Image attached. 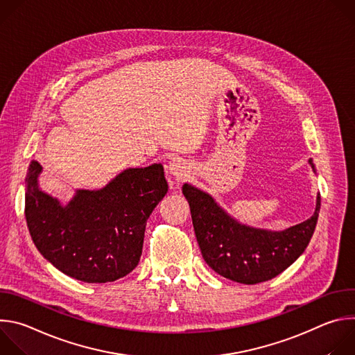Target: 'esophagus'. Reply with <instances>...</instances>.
Segmentation results:
<instances>
[{
  "label": "esophagus",
  "mask_w": 355,
  "mask_h": 355,
  "mask_svg": "<svg viewBox=\"0 0 355 355\" xmlns=\"http://www.w3.org/2000/svg\"><path fill=\"white\" fill-rule=\"evenodd\" d=\"M188 167H187V163L181 159H174L170 162V166H168V173L175 177L177 180H181L187 175V171Z\"/></svg>",
  "instance_id": "obj_1"
}]
</instances>
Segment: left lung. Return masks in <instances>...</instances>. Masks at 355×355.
<instances>
[{
    "instance_id": "1",
    "label": "left lung",
    "mask_w": 355,
    "mask_h": 355,
    "mask_svg": "<svg viewBox=\"0 0 355 355\" xmlns=\"http://www.w3.org/2000/svg\"><path fill=\"white\" fill-rule=\"evenodd\" d=\"M315 171L313 162L309 160ZM195 236L207 264L234 282L254 285L275 278L308 247L320 211V193L315 214L305 222L282 232L250 227L225 212L215 199L189 184H184Z\"/></svg>"
}]
</instances>
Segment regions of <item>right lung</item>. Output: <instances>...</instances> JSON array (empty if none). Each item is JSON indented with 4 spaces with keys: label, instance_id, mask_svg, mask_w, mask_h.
I'll return each mask as SVG.
<instances>
[{
    "label": "right lung",
    "instance_id": "right-lung-1",
    "mask_svg": "<svg viewBox=\"0 0 355 355\" xmlns=\"http://www.w3.org/2000/svg\"><path fill=\"white\" fill-rule=\"evenodd\" d=\"M42 166L25 180V218L40 254L88 284L116 281L139 264L146 223L168 191L162 164L128 168L101 189H77L62 205L39 188Z\"/></svg>",
    "mask_w": 355,
    "mask_h": 355
}]
</instances>
